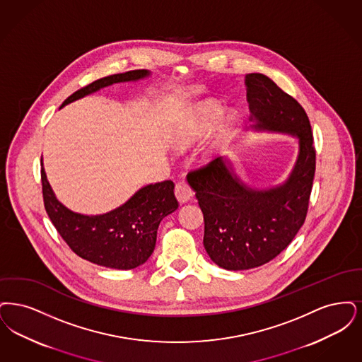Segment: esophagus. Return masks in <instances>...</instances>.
Returning a JSON list of instances; mask_svg holds the SVG:
<instances>
[{"label":"esophagus","instance_id":"esophagus-1","mask_svg":"<svg viewBox=\"0 0 362 362\" xmlns=\"http://www.w3.org/2000/svg\"><path fill=\"white\" fill-rule=\"evenodd\" d=\"M174 194H175L177 200H178L181 204H184V203H188L189 200L192 199L193 192H192V189H190L188 184L182 181V182H178V184L175 185Z\"/></svg>","mask_w":362,"mask_h":362}]
</instances>
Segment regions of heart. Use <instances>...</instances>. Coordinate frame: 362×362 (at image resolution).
Wrapping results in <instances>:
<instances>
[{
  "label": "heart",
  "instance_id": "heart-1",
  "mask_svg": "<svg viewBox=\"0 0 362 362\" xmlns=\"http://www.w3.org/2000/svg\"><path fill=\"white\" fill-rule=\"evenodd\" d=\"M223 115V107L218 103L205 101L200 104L193 113L189 116L185 122V126L181 127L172 138V144L177 150H187L194 141H200L202 138L211 134V131L216 127L220 117ZM221 123L218 127V135L215 146L221 147L228 138L231 136L233 131L235 129V113L230 112L223 116Z\"/></svg>",
  "mask_w": 362,
  "mask_h": 362
}]
</instances>
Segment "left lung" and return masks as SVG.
<instances>
[{
  "label": "left lung",
  "mask_w": 362,
  "mask_h": 362,
  "mask_svg": "<svg viewBox=\"0 0 362 362\" xmlns=\"http://www.w3.org/2000/svg\"><path fill=\"white\" fill-rule=\"evenodd\" d=\"M245 83L250 128L292 135L299 153L288 178L273 188H252L227 158L188 174L204 215L205 252L227 270L261 267L293 240L307 216L315 175L314 138L305 110L264 74H247Z\"/></svg>",
  "instance_id": "obj_1"
}]
</instances>
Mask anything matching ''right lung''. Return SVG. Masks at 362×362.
<instances>
[{"instance_id": "obj_1", "label": "right lung", "mask_w": 362, "mask_h": 362, "mask_svg": "<svg viewBox=\"0 0 362 362\" xmlns=\"http://www.w3.org/2000/svg\"><path fill=\"white\" fill-rule=\"evenodd\" d=\"M148 76V70H132L97 79L67 97L61 108L113 83ZM42 187L48 218L69 247L89 262L112 269L127 270L144 264L156 249L159 223L178 208L170 180L143 187L124 204L103 215H82L66 208L51 189L43 162Z\"/></svg>"}]
</instances>
